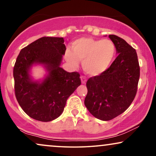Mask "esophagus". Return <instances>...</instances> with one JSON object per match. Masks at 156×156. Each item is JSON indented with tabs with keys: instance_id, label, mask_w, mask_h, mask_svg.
Here are the masks:
<instances>
[{
	"instance_id": "1",
	"label": "esophagus",
	"mask_w": 156,
	"mask_h": 156,
	"mask_svg": "<svg viewBox=\"0 0 156 156\" xmlns=\"http://www.w3.org/2000/svg\"><path fill=\"white\" fill-rule=\"evenodd\" d=\"M80 79H81V83L83 84H85L86 83V80H87V79H86V76H81L80 77Z\"/></svg>"
}]
</instances>
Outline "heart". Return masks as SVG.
I'll list each match as a JSON object with an SVG mask.
<instances>
[{"label": "heart", "instance_id": "obj_1", "mask_svg": "<svg viewBox=\"0 0 156 156\" xmlns=\"http://www.w3.org/2000/svg\"><path fill=\"white\" fill-rule=\"evenodd\" d=\"M73 52L67 50L66 60L73 66L81 60L85 72L97 76L109 68L116 55V47L110 39L80 38L75 41Z\"/></svg>", "mask_w": 156, "mask_h": 156}]
</instances>
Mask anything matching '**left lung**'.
I'll return each instance as SVG.
<instances>
[{
    "instance_id": "left-lung-1",
    "label": "left lung",
    "mask_w": 156,
    "mask_h": 156,
    "mask_svg": "<svg viewBox=\"0 0 156 156\" xmlns=\"http://www.w3.org/2000/svg\"><path fill=\"white\" fill-rule=\"evenodd\" d=\"M118 56L109 68L86 83L84 104L93 116L109 121L123 113L137 94L140 66L137 52L123 39L109 35Z\"/></svg>"
}]
</instances>
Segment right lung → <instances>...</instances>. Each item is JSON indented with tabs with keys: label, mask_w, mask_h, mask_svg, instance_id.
Wrapping results in <instances>:
<instances>
[{
	"label": "right lung",
	"mask_w": 156,
	"mask_h": 156,
	"mask_svg": "<svg viewBox=\"0 0 156 156\" xmlns=\"http://www.w3.org/2000/svg\"><path fill=\"white\" fill-rule=\"evenodd\" d=\"M66 47L62 37H43L20 51L13 67L14 91L18 103L27 115L50 122L63 112L69 96L81 84L78 72L60 68ZM42 64L48 76L42 83L33 82L28 70L33 64Z\"/></svg>",
	"instance_id": "add662e5"
}]
</instances>
